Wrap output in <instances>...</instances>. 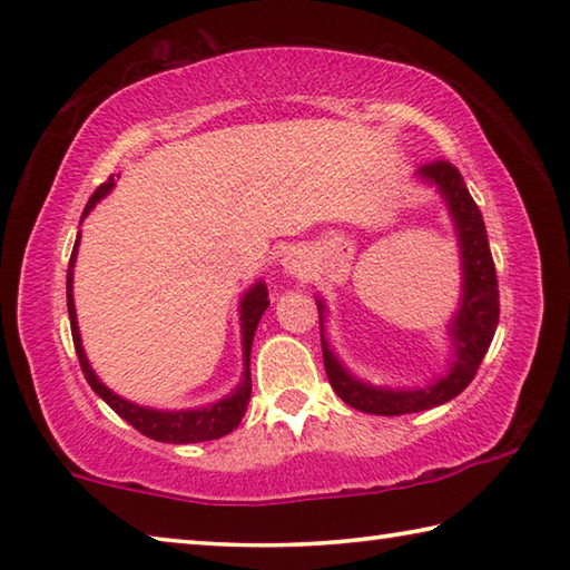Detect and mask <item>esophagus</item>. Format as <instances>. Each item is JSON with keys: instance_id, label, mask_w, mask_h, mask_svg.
<instances>
[{"instance_id": "34e87169", "label": "esophagus", "mask_w": 570, "mask_h": 570, "mask_svg": "<svg viewBox=\"0 0 570 570\" xmlns=\"http://www.w3.org/2000/svg\"><path fill=\"white\" fill-rule=\"evenodd\" d=\"M282 264H284V272L294 278H304V276H308V272H312V264H308L306 250H302V248L286 250Z\"/></svg>"}]
</instances>
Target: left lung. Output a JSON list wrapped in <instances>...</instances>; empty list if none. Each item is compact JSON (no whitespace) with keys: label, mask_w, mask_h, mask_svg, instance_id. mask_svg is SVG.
I'll return each mask as SVG.
<instances>
[{"label":"left lung","mask_w":570,"mask_h":570,"mask_svg":"<svg viewBox=\"0 0 570 570\" xmlns=\"http://www.w3.org/2000/svg\"><path fill=\"white\" fill-rule=\"evenodd\" d=\"M414 180L424 188H435L442 204L448 208L458 238L460 254V298L452 320L445 326V336L450 342L452 356L448 360V370L432 377L422 387H392V384H372L346 366L340 354L334 352L326 336V306L324 296H316L322 326V352L326 377H330L334 392L350 404V407L366 414H412L440 407L468 387L475 377L478 366L485 356L490 342L498 330V278L495 264L490 256V244L485 234V220L480 208L472 200L470 190L462 180L460 170L450 163H430L414 173Z\"/></svg>","instance_id":"obj_1"}]
</instances>
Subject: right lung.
Segmentation results:
<instances>
[{"mask_svg": "<svg viewBox=\"0 0 570 570\" xmlns=\"http://www.w3.org/2000/svg\"><path fill=\"white\" fill-rule=\"evenodd\" d=\"M120 178V176H118ZM115 188V176L108 178V183L92 193L88 206L82 210V218L90 216V210L100 204V200L108 196ZM82 224V220H80ZM77 248H80V234H77L70 266H67V312H70V326H72V342L77 360L85 372V380L110 407L120 414L125 422H130L135 430L142 432V435L158 442H170V445H190V442H206V440H218L234 432L244 414L248 410L250 400V344H254V336L258 330V322H262L264 312L268 308V288L258 278V282L250 284L244 294L238 298V324H240V350H244V372H240V380L234 390L224 394L220 400H214L208 404H198V407H183V410H160V407H148V404H138L132 400L120 397L118 392H112L108 384H105L98 374H95L92 364L85 354L80 326H77V308H75V296H72V282H75V262H77Z\"/></svg>", "mask_w": 570, "mask_h": 570, "instance_id": "1", "label": "right lung"}]
</instances>
